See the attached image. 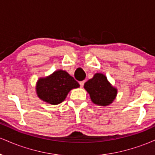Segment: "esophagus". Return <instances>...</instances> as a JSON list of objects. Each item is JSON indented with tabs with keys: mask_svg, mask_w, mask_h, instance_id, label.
Wrapping results in <instances>:
<instances>
[{
	"mask_svg": "<svg viewBox=\"0 0 155 155\" xmlns=\"http://www.w3.org/2000/svg\"><path fill=\"white\" fill-rule=\"evenodd\" d=\"M84 84V81H80V82H79V84H80V87H83Z\"/></svg>",
	"mask_w": 155,
	"mask_h": 155,
	"instance_id": "esophagus-1",
	"label": "esophagus"
}]
</instances>
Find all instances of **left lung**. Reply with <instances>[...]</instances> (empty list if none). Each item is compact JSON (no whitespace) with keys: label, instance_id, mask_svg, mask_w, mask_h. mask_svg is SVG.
<instances>
[{"label":"left lung","instance_id":"obj_1","mask_svg":"<svg viewBox=\"0 0 155 155\" xmlns=\"http://www.w3.org/2000/svg\"><path fill=\"white\" fill-rule=\"evenodd\" d=\"M84 87L90 94L91 101L98 106H106L114 101L117 90L109 83L106 76L97 73L93 78L89 79Z\"/></svg>","mask_w":155,"mask_h":155}]
</instances>
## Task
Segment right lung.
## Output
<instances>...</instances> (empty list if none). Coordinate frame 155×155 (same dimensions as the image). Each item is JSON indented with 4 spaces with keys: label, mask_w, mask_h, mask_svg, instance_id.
Returning <instances> with one entry per match:
<instances>
[{
    "label": "right lung",
    "mask_w": 155,
    "mask_h": 155,
    "mask_svg": "<svg viewBox=\"0 0 155 155\" xmlns=\"http://www.w3.org/2000/svg\"><path fill=\"white\" fill-rule=\"evenodd\" d=\"M79 87V83L66 71L58 70L50 76L40 78L36 84V93L41 100L58 105L65 100L68 92Z\"/></svg>",
    "instance_id": "obj_1"
}]
</instances>
